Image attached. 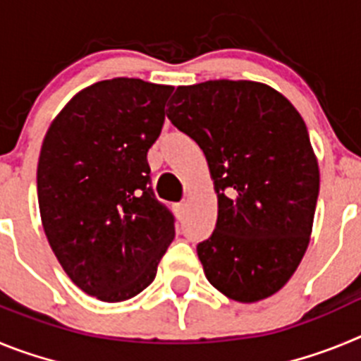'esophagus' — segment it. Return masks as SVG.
<instances>
[{"mask_svg":"<svg viewBox=\"0 0 361 361\" xmlns=\"http://www.w3.org/2000/svg\"><path fill=\"white\" fill-rule=\"evenodd\" d=\"M184 209H186V200H180V202L175 204V212H177L178 215H183Z\"/></svg>","mask_w":361,"mask_h":361,"instance_id":"obj_1","label":"esophagus"}]
</instances>
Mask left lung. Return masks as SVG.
I'll return each instance as SVG.
<instances>
[{
    "mask_svg": "<svg viewBox=\"0 0 361 361\" xmlns=\"http://www.w3.org/2000/svg\"><path fill=\"white\" fill-rule=\"evenodd\" d=\"M166 116L215 180V229L197 244L206 279L244 304L275 295L307 250L320 191L302 116L271 86L228 79L178 86Z\"/></svg>",
    "mask_w": 361,
    "mask_h": 361,
    "instance_id": "obj_1",
    "label": "left lung"
}]
</instances>
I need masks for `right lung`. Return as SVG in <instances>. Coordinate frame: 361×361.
I'll return each mask as SVG.
<instances>
[{
    "label": "right lung",
    "instance_id": "1",
    "mask_svg": "<svg viewBox=\"0 0 361 361\" xmlns=\"http://www.w3.org/2000/svg\"><path fill=\"white\" fill-rule=\"evenodd\" d=\"M171 92L133 78L95 82L63 108L41 146L37 200L49 244L72 282L103 302L148 288L175 237L148 164Z\"/></svg>",
    "mask_w": 361,
    "mask_h": 361
}]
</instances>
